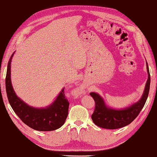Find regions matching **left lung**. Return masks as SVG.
Segmentation results:
<instances>
[{
	"label": "left lung",
	"mask_w": 157,
	"mask_h": 157,
	"mask_svg": "<svg viewBox=\"0 0 157 157\" xmlns=\"http://www.w3.org/2000/svg\"><path fill=\"white\" fill-rule=\"evenodd\" d=\"M146 66L148 78L147 80L144 92L140 100L132 106L121 110L111 109L106 107L103 99L98 94L94 92L91 93V96L95 101V109L91 115V119L96 125L108 129H119L128 125L138 116L146 103L149 94L150 75L147 63Z\"/></svg>",
	"instance_id": "left-lung-1"
}]
</instances>
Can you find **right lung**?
I'll list each match as a JSON object with an SVG mask.
<instances>
[{
  "label": "right lung",
  "instance_id": "right-lung-1",
  "mask_svg": "<svg viewBox=\"0 0 157 157\" xmlns=\"http://www.w3.org/2000/svg\"><path fill=\"white\" fill-rule=\"evenodd\" d=\"M9 60L6 75V92L9 104L19 118L28 127L37 131L49 132L59 129L64 124L68 114L69 101L62 89L56 101L47 108L30 107L17 97L11 82V62Z\"/></svg>",
  "mask_w": 157,
  "mask_h": 157
}]
</instances>
